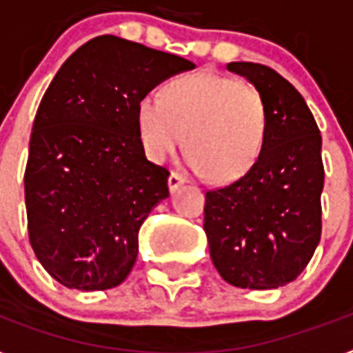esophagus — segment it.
Listing matches in <instances>:
<instances>
[{
  "label": "esophagus",
  "mask_w": 353,
  "mask_h": 353,
  "mask_svg": "<svg viewBox=\"0 0 353 353\" xmlns=\"http://www.w3.org/2000/svg\"><path fill=\"white\" fill-rule=\"evenodd\" d=\"M186 183V177L181 176V174H177V172H172L170 177H168V188H170V192H176L177 188L181 185H185Z\"/></svg>",
  "instance_id": "esophagus-1"
}]
</instances>
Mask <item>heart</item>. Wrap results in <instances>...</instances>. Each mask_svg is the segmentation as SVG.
<instances>
[{
    "label": "heart",
    "instance_id": "1",
    "mask_svg": "<svg viewBox=\"0 0 353 353\" xmlns=\"http://www.w3.org/2000/svg\"><path fill=\"white\" fill-rule=\"evenodd\" d=\"M137 128L152 161L163 163L185 141L192 170L206 174L210 183L230 185L259 161L268 134V108L250 83L190 74L168 83L163 97L147 94L139 99Z\"/></svg>",
    "mask_w": 353,
    "mask_h": 353
}]
</instances>
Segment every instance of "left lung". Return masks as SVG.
Segmentation results:
<instances>
[{"label": "left lung", "instance_id": "8db88e82", "mask_svg": "<svg viewBox=\"0 0 353 353\" xmlns=\"http://www.w3.org/2000/svg\"><path fill=\"white\" fill-rule=\"evenodd\" d=\"M226 68L263 94L268 134L245 177L206 192V239L226 283L270 290L296 279L319 245L321 134L303 96L274 68L248 61Z\"/></svg>", "mask_w": 353, "mask_h": 353}]
</instances>
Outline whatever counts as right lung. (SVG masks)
Segmentation results:
<instances>
[{
	"mask_svg": "<svg viewBox=\"0 0 353 353\" xmlns=\"http://www.w3.org/2000/svg\"><path fill=\"white\" fill-rule=\"evenodd\" d=\"M185 57L117 36L79 47L43 96L25 168L28 239L63 286L108 290L137 257V234L168 197L167 168L145 156L137 103Z\"/></svg>",
	"mask_w": 353,
	"mask_h": 353,
	"instance_id": "add662e5",
	"label": "right lung"
}]
</instances>
